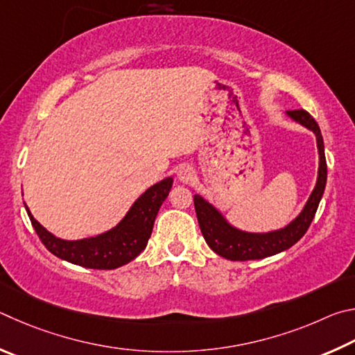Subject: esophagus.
<instances>
[{
	"label": "esophagus",
	"instance_id": "34e87169",
	"mask_svg": "<svg viewBox=\"0 0 355 355\" xmlns=\"http://www.w3.org/2000/svg\"><path fill=\"white\" fill-rule=\"evenodd\" d=\"M193 178H195V170H193V168H191L190 165H182V166L178 170V179H179V182L189 184V182L193 181Z\"/></svg>",
	"mask_w": 355,
	"mask_h": 355
}]
</instances>
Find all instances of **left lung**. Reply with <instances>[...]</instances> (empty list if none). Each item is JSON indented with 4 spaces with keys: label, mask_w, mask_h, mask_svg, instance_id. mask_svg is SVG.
<instances>
[{
    "label": "left lung",
    "mask_w": 355,
    "mask_h": 355,
    "mask_svg": "<svg viewBox=\"0 0 355 355\" xmlns=\"http://www.w3.org/2000/svg\"><path fill=\"white\" fill-rule=\"evenodd\" d=\"M287 115L316 135V146H318L320 154V168L315 189L302 212L288 226L265 234L240 231V229L229 225L220 210L204 200L202 196H193L198 223H200L204 240L210 246V250L227 260L265 259L288 250L304 237L316 214V209L320 206L327 179L324 141H322L320 126L306 110H288Z\"/></svg>",
    "instance_id": "1"
}]
</instances>
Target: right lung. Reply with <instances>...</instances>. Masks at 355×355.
Returning <instances> with one entry per match:
<instances>
[{
  "mask_svg": "<svg viewBox=\"0 0 355 355\" xmlns=\"http://www.w3.org/2000/svg\"><path fill=\"white\" fill-rule=\"evenodd\" d=\"M173 178L154 184L137 200L126 216L110 231L83 240H62L48 232L26 207L29 220L46 250L55 257L92 270H115L134 260L151 237L154 220L166 200Z\"/></svg>",
  "mask_w": 355,
  "mask_h": 355,
  "instance_id": "right-lung-1",
  "label": "right lung"
}]
</instances>
